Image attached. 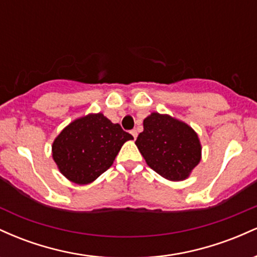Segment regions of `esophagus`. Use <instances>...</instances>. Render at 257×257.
Segmentation results:
<instances>
[{
	"label": "esophagus",
	"instance_id": "1",
	"mask_svg": "<svg viewBox=\"0 0 257 257\" xmlns=\"http://www.w3.org/2000/svg\"><path fill=\"white\" fill-rule=\"evenodd\" d=\"M131 134L133 135V138H134V139H137V137H138V132L135 131V129H134V131H132V132H131Z\"/></svg>",
	"mask_w": 257,
	"mask_h": 257
}]
</instances>
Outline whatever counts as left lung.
I'll return each instance as SVG.
<instances>
[{"label":"left lung","instance_id":"8db88e82","mask_svg":"<svg viewBox=\"0 0 257 257\" xmlns=\"http://www.w3.org/2000/svg\"><path fill=\"white\" fill-rule=\"evenodd\" d=\"M147 166L169 181H184L202 159V145L192 126L167 113L152 112L135 141Z\"/></svg>","mask_w":257,"mask_h":257}]
</instances>
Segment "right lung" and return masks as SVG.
<instances>
[{"label": "right lung", "mask_w": 257, "mask_h": 257, "mask_svg": "<svg viewBox=\"0 0 257 257\" xmlns=\"http://www.w3.org/2000/svg\"><path fill=\"white\" fill-rule=\"evenodd\" d=\"M129 133L112 123L101 112L73 119L59 133L52 145V157L69 181L88 185L113 164Z\"/></svg>", "instance_id": "obj_1"}]
</instances>
